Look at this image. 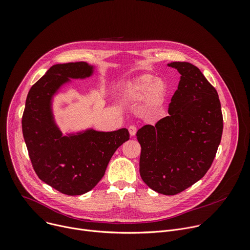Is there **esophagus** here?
Segmentation results:
<instances>
[{
    "mask_svg": "<svg viewBox=\"0 0 250 250\" xmlns=\"http://www.w3.org/2000/svg\"><path fill=\"white\" fill-rule=\"evenodd\" d=\"M128 131H129L130 136H134L135 133H136V127L133 126V125H130V126L128 127Z\"/></svg>",
    "mask_w": 250,
    "mask_h": 250,
    "instance_id": "esophagus-1",
    "label": "esophagus"
}]
</instances>
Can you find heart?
<instances>
[{
  "label": "heart",
  "instance_id": "b5f03b06",
  "mask_svg": "<svg viewBox=\"0 0 250 250\" xmlns=\"http://www.w3.org/2000/svg\"><path fill=\"white\" fill-rule=\"evenodd\" d=\"M169 97V86L161 78L150 74L137 76L126 82L120 91V100L125 104H136L142 101L146 113L160 112Z\"/></svg>",
  "mask_w": 250,
  "mask_h": 250
}]
</instances>
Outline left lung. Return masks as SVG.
Instances as JSON below:
<instances>
[{
	"instance_id": "left-lung-1",
	"label": "left lung",
	"mask_w": 250,
	"mask_h": 250,
	"mask_svg": "<svg viewBox=\"0 0 250 250\" xmlns=\"http://www.w3.org/2000/svg\"><path fill=\"white\" fill-rule=\"evenodd\" d=\"M180 82L168 106L169 116L137 130L141 146L139 173L153 191L176 195L205 176L216 156L223 133L219 95L200 69L171 62Z\"/></svg>"
}]
</instances>
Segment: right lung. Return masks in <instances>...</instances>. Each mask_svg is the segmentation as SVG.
I'll return each instance as SVG.
<instances>
[{
    "instance_id": "obj_1",
    "label": "right lung",
    "mask_w": 250,
    "mask_h": 250,
    "mask_svg": "<svg viewBox=\"0 0 250 250\" xmlns=\"http://www.w3.org/2000/svg\"><path fill=\"white\" fill-rule=\"evenodd\" d=\"M96 65L87 62L51 66L29 90L22 115V133L40 179L68 196L91 191L102 179L116 150L128 140L126 128L93 127L63 134L53 111L54 98L72 80L91 78Z\"/></svg>"
}]
</instances>
